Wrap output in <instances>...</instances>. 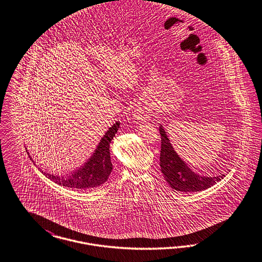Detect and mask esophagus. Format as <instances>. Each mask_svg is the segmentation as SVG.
<instances>
[{"mask_svg":"<svg viewBox=\"0 0 262 262\" xmlns=\"http://www.w3.org/2000/svg\"><path fill=\"white\" fill-rule=\"evenodd\" d=\"M150 115V112L147 106H138L134 112V117L139 121L148 120Z\"/></svg>","mask_w":262,"mask_h":262,"instance_id":"1","label":"esophagus"}]
</instances>
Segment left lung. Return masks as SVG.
<instances>
[{"instance_id": "obj_1", "label": "left lung", "mask_w": 262, "mask_h": 262, "mask_svg": "<svg viewBox=\"0 0 262 262\" xmlns=\"http://www.w3.org/2000/svg\"><path fill=\"white\" fill-rule=\"evenodd\" d=\"M160 133L161 136L160 168L163 177L172 189L186 193L200 192L210 188L225 177L224 174L214 177H207L194 173L177 155L161 124L160 126Z\"/></svg>"}]
</instances>
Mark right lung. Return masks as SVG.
Returning a JSON list of instances; mask_svg holds the SVG:
<instances>
[{"label": "right lung", "mask_w": 262, "mask_h": 262, "mask_svg": "<svg viewBox=\"0 0 262 262\" xmlns=\"http://www.w3.org/2000/svg\"><path fill=\"white\" fill-rule=\"evenodd\" d=\"M119 125L120 122L116 121L114 125L108 128V130L101 139L97 148L93 152L91 158L83 165H81L79 168L70 171L69 174L63 176L44 172L46 176L58 185L76 190H89L106 182L113 170L110 144L115 136ZM29 158L31 157L29 156Z\"/></svg>", "instance_id": "1"}]
</instances>
